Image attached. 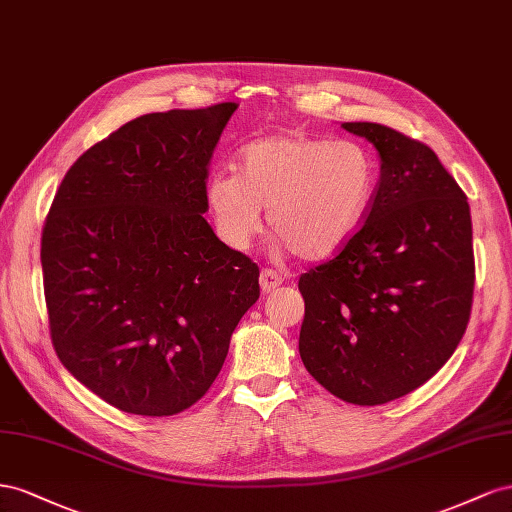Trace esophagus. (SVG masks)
Instances as JSON below:
<instances>
[{
    "label": "esophagus",
    "instance_id": "esophagus-1",
    "mask_svg": "<svg viewBox=\"0 0 512 512\" xmlns=\"http://www.w3.org/2000/svg\"><path fill=\"white\" fill-rule=\"evenodd\" d=\"M281 283H283L281 272H276L272 268H264L259 272V287H261V291H264V294H268V291H274Z\"/></svg>",
    "mask_w": 512,
    "mask_h": 512
}]
</instances>
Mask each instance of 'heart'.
Here are the masks:
<instances>
[{
	"instance_id": "b5f03b06",
	"label": "heart",
	"mask_w": 512,
	"mask_h": 512,
	"mask_svg": "<svg viewBox=\"0 0 512 512\" xmlns=\"http://www.w3.org/2000/svg\"><path fill=\"white\" fill-rule=\"evenodd\" d=\"M375 193L371 152L354 139L279 133L246 143L238 171L208 175L206 203L221 238L248 246L268 225L302 259H328L354 236Z\"/></svg>"
}]
</instances>
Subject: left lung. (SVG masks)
<instances>
[{
    "label": "left lung",
    "instance_id": "left-lung-1",
    "mask_svg": "<svg viewBox=\"0 0 512 512\" xmlns=\"http://www.w3.org/2000/svg\"><path fill=\"white\" fill-rule=\"evenodd\" d=\"M343 128L375 145L382 171L360 229L300 276V358L334 397L382 405L455 354L474 298L472 218L429 145L373 122Z\"/></svg>",
    "mask_w": 512,
    "mask_h": 512
}]
</instances>
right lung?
I'll use <instances>...</instances> for the list:
<instances>
[{
  "instance_id": "right-lung-1",
  "label": "right lung",
  "mask_w": 512,
  "mask_h": 512,
  "mask_svg": "<svg viewBox=\"0 0 512 512\" xmlns=\"http://www.w3.org/2000/svg\"><path fill=\"white\" fill-rule=\"evenodd\" d=\"M236 109H171L120 126L68 169L42 227L55 354L126 414L197 403L259 298L255 261L203 218L210 160Z\"/></svg>"
}]
</instances>
